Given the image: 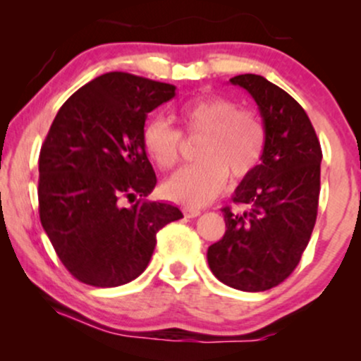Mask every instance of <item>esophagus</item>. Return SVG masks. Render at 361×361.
I'll return each instance as SVG.
<instances>
[{
    "instance_id": "obj_1",
    "label": "esophagus",
    "mask_w": 361,
    "mask_h": 361,
    "mask_svg": "<svg viewBox=\"0 0 361 361\" xmlns=\"http://www.w3.org/2000/svg\"><path fill=\"white\" fill-rule=\"evenodd\" d=\"M183 214H185V217L193 219V217H198L202 212L198 209H193V207H183Z\"/></svg>"
}]
</instances>
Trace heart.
<instances>
[{"mask_svg":"<svg viewBox=\"0 0 361 361\" xmlns=\"http://www.w3.org/2000/svg\"><path fill=\"white\" fill-rule=\"evenodd\" d=\"M188 134H204L197 159L163 183L164 197L190 207L210 202L227 183L250 176L259 164L267 146V130L255 114L239 110L221 97H198L180 109ZM147 156L161 169L173 168L180 159L181 134L166 118L154 117L142 130Z\"/></svg>","mask_w":361,"mask_h":361,"instance_id":"heart-1","label":"heart"}]
</instances>
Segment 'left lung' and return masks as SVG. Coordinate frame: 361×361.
Segmentation results:
<instances>
[{"instance_id": "obj_1", "label": "left lung", "mask_w": 361, "mask_h": 361, "mask_svg": "<svg viewBox=\"0 0 361 361\" xmlns=\"http://www.w3.org/2000/svg\"><path fill=\"white\" fill-rule=\"evenodd\" d=\"M258 105L264 130L261 164L243 178L224 207L226 234L207 251L210 270L243 292H263L288 279L307 247L321 192V144L305 110L258 74L231 78Z\"/></svg>"}]
</instances>
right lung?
<instances>
[{
	"mask_svg": "<svg viewBox=\"0 0 361 361\" xmlns=\"http://www.w3.org/2000/svg\"><path fill=\"white\" fill-rule=\"evenodd\" d=\"M168 82L106 73L61 106L39 157V214L45 234L74 279L118 287L147 268L156 234L183 217L147 197L156 175L142 142L149 111L171 100Z\"/></svg>",
	"mask_w": 361,
	"mask_h": 361,
	"instance_id": "1",
	"label": "right lung"
}]
</instances>
